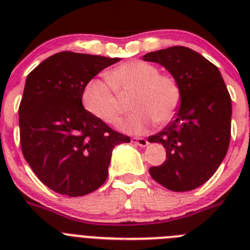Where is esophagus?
I'll use <instances>...</instances> for the list:
<instances>
[{
  "label": "esophagus",
  "instance_id": "obj_1",
  "mask_svg": "<svg viewBox=\"0 0 250 250\" xmlns=\"http://www.w3.org/2000/svg\"><path fill=\"white\" fill-rule=\"evenodd\" d=\"M131 143L132 144L139 145V146H141V147L146 146V145L149 144L146 139H144V138H131Z\"/></svg>",
  "mask_w": 250,
  "mask_h": 250
}]
</instances>
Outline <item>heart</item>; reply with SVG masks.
Returning <instances> with one entry per match:
<instances>
[{
    "label": "heart",
    "mask_w": 250,
    "mask_h": 250,
    "mask_svg": "<svg viewBox=\"0 0 250 250\" xmlns=\"http://www.w3.org/2000/svg\"><path fill=\"white\" fill-rule=\"evenodd\" d=\"M109 83L91 80L83 91L85 109L95 118L114 125L121 114L120 96L132 94L134 112L120 123V129L129 134H143L156 123L173 118L180 103V87L174 77L159 74L155 65L145 61H127L107 72Z\"/></svg>",
    "instance_id": "b5f03b06"
}]
</instances>
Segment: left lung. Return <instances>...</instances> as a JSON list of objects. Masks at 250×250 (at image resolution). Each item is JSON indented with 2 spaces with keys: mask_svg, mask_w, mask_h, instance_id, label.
Returning <instances> with one entry per match:
<instances>
[{
  "mask_svg": "<svg viewBox=\"0 0 250 250\" xmlns=\"http://www.w3.org/2000/svg\"><path fill=\"white\" fill-rule=\"evenodd\" d=\"M143 60L164 66L180 87L175 119L149 138L167 149V160L149 173L169 190H193L213 176L227 155L230 95L218 67L191 48L173 46Z\"/></svg>",
  "mask_w": 250,
  "mask_h": 250,
  "instance_id": "1",
  "label": "left lung"
}]
</instances>
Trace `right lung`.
Segmentation results:
<instances>
[{
    "label": "right lung",
    "mask_w": 250,
    "mask_h": 250,
    "mask_svg": "<svg viewBox=\"0 0 250 250\" xmlns=\"http://www.w3.org/2000/svg\"><path fill=\"white\" fill-rule=\"evenodd\" d=\"M119 57L62 51L28 74L19 109L20 138L37 178L62 195L92 193L107 178L112 150L130 138L83 106V91Z\"/></svg>",
    "instance_id": "1"
}]
</instances>
